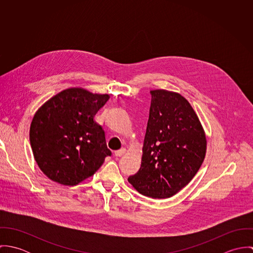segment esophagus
<instances>
[{
    "mask_svg": "<svg viewBox=\"0 0 253 253\" xmlns=\"http://www.w3.org/2000/svg\"><path fill=\"white\" fill-rule=\"evenodd\" d=\"M126 152V148H122V149L117 150V151L115 152V156H116V157H121V156H123Z\"/></svg>",
    "mask_w": 253,
    "mask_h": 253,
    "instance_id": "1",
    "label": "esophagus"
}]
</instances>
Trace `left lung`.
Here are the masks:
<instances>
[{
	"label": "left lung",
	"mask_w": 253,
	"mask_h": 253,
	"mask_svg": "<svg viewBox=\"0 0 253 253\" xmlns=\"http://www.w3.org/2000/svg\"><path fill=\"white\" fill-rule=\"evenodd\" d=\"M141 168L128 177L140 194L169 198L184 188L200 169L207 139L198 116L179 93L151 90Z\"/></svg>",
	"instance_id": "obj_1"
}]
</instances>
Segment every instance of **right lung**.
<instances>
[{
	"label": "right lung",
	"mask_w": 253,
	"mask_h": 253,
	"mask_svg": "<svg viewBox=\"0 0 253 253\" xmlns=\"http://www.w3.org/2000/svg\"><path fill=\"white\" fill-rule=\"evenodd\" d=\"M108 94L68 88L39 109L30 126V144L41 170L52 181L74 186L94 174L112 153L94 121Z\"/></svg>",
	"instance_id": "right-lung-1"
}]
</instances>
